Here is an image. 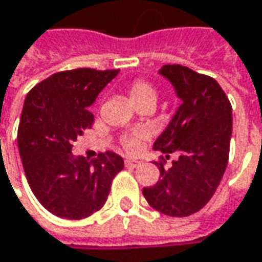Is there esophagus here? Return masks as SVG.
<instances>
[{"label":"esophagus","instance_id":"1","mask_svg":"<svg viewBox=\"0 0 262 262\" xmlns=\"http://www.w3.org/2000/svg\"><path fill=\"white\" fill-rule=\"evenodd\" d=\"M124 163H126V166H127V168H132V169L139 168V166L142 165V162L136 161V159H126Z\"/></svg>","mask_w":262,"mask_h":262}]
</instances>
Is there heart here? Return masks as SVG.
Here are the masks:
<instances>
[{"mask_svg":"<svg viewBox=\"0 0 262 262\" xmlns=\"http://www.w3.org/2000/svg\"><path fill=\"white\" fill-rule=\"evenodd\" d=\"M129 96H130L132 103L136 106L138 103L145 100L156 101V90L152 84L146 83L143 80H136L130 87H129ZM140 145V138L139 135H127L122 138V146L127 152H136Z\"/></svg>","mask_w":262,"mask_h":262,"instance_id":"heart-1","label":"heart"}]
</instances>
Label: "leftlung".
I'll return each mask as SVG.
<instances>
[{
    "mask_svg": "<svg viewBox=\"0 0 262 262\" xmlns=\"http://www.w3.org/2000/svg\"><path fill=\"white\" fill-rule=\"evenodd\" d=\"M173 86L182 101L154 149L178 154L172 168L161 163V178L143 196L156 211L169 216L198 212L216 191L227 169L232 135V107L216 80L179 64L158 71Z\"/></svg>",
    "mask_w": 262,
    "mask_h": 262,
    "instance_id": "1",
    "label": "left lung"
}]
</instances>
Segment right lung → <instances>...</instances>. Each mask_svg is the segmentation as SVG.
Returning <instances> with one entry per match:
<instances>
[{"label": "right lung", "mask_w": 262, "mask_h": 262, "mask_svg": "<svg viewBox=\"0 0 262 262\" xmlns=\"http://www.w3.org/2000/svg\"><path fill=\"white\" fill-rule=\"evenodd\" d=\"M119 70L76 69L42 80L27 94L18 126V150L27 181L47 211L83 220L106 204L122 156L104 152L97 159L71 154L73 143L93 124L89 107Z\"/></svg>", "instance_id": "1"}]
</instances>
